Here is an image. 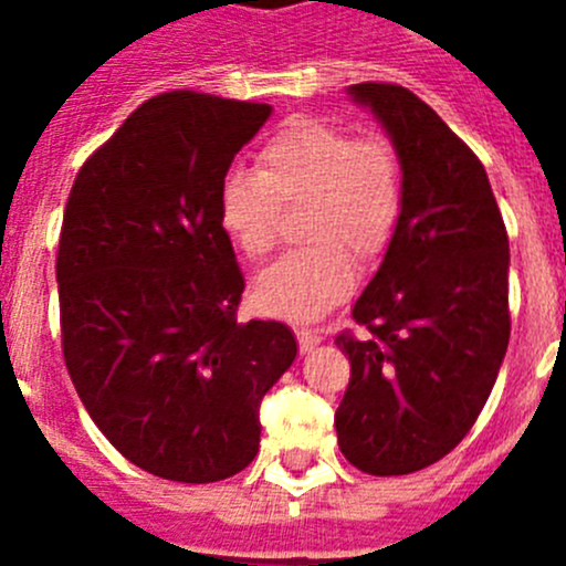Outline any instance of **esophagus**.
Here are the masks:
<instances>
[{"instance_id": "34e87169", "label": "esophagus", "mask_w": 566, "mask_h": 566, "mask_svg": "<svg viewBox=\"0 0 566 566\" xmlns=\"http://www.w3.org/2000/svg\"><path fill=\"white\" fill-rule=\"evenodd\" d=\"M295 336H298L301 353H310L312 347L319 345V334H315V331H295Z\"/></svg>"}]
</instances>
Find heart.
I'll return each mask as SVG.
<instances>
[{
  "instance_id": "1",
  "label": "heart",
  "mask_w": 566,
  "mask_h": 566,
  "mask_svg": "<svg viewBox=\"0 0 566 566\" xmlns=\"http://www.w3.org/2000/svg\"><path fill=\"white\" fill-rule=\"evenodd\" d=\"M402 199V169L389 142L301 117L262 147L256 172L232 169L221 180L219 230L256 260L276 243L279 208L306 202L301 238L310 247L284 254L251 287L260 312L306 323L353 290L350 253L375 262L389 249Z\"/></svg>"
}]
</instances>
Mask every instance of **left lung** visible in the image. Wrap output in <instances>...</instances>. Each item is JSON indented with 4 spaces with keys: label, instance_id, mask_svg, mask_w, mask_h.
I'll list each match as a JSON object with an SVG mask.
<instances>
[{
    "label": "left lung",
    "instance_id": "1",
    "mask_svg": "<svg viewBox=\"0 0 566 566\" xmlns=\"http://www.w3.org/2000/svg\"><path fill=\"white\" fill-rule=\"evenodd\" d=\"M389 134L402 216L353 306L367 336L339 334L350 384L334 424L373 476L421 471L468 436L510 345V238L482 161L399 84L347 87Z\"/></svg>",
    "mask_w": 566,
    "mask_h": 566
}]
</instances>
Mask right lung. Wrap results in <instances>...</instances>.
<instances>
[{"label":"right lung","instance_id":"add662e5","mask_svg":"<svg viewBox=\"0 0 566 566\" xmlns=\"http://www.w3.org/2000/svg\"><path fill=\"white\" fill-rule=\"evenodd\" d=\"M273 108L175 90L145 101L78 169L56 251L65 367L114 449L208 484L260 452V402L293 331L238 323L243 273L219 230L232 158Z\"/></svg>","mask_w":566,"mask_h":566}]
</instances>
